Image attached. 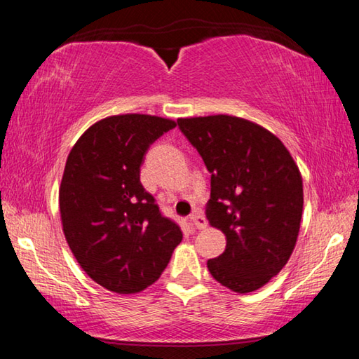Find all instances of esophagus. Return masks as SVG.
<instances>
[{
  "label": "esophagus",
  "mask_w": 359,
  "mask_h": 359,
  "mask_svg": "<svg viewBox=\"0 0 359 359\" xmlns=\"http://www.w3.org/2000/svg\"><path fill=\"white\" fill-rule=\"evenodd\" d=\"M190 223L193 224L196 229H204L208 226V220H205V217L201 214H194L190 217Z\"/></svg>",
  "instance_id": "esophagus-1"
}]
</instances>
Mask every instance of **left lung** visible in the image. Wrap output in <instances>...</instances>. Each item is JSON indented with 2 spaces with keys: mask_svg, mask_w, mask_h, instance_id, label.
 Segmentation results:
<instances>
[{
  "mask_svg": "<svg viewBox=\"0 0 359 359\" xmlns=\"http://www.w3.org/2000/svg\"><path fill=\"white\" fill-rule=\"evenodd\" d=\"M177 123L212 174L205 215L226 236L209 272L236 293L264 287L288 263L299 234V168L280 139L250 120L218 114Z\"/></svg>",
  "mask_w": 359,
  "mask_h": 359,
  "instance_id": "8db88e82",
  "label": "left lung"
}]
</instances>
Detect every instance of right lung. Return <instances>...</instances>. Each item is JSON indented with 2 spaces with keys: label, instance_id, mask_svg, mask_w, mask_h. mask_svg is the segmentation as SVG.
I'll use <instances>...</instances> for the list:
<instances>
[{
  "label": "right lung",
  "instance_id": "1",
  "mask_svg": "<svg viewBox=\"0 0 359 359\" xmlns=\"http://www.w3.org/2000/svg\"><path fill=\"white\" fill-rule=\"evenodd\" d=\"M174 120L111 115L83 133L66 160L58 201L66 242L87 276L118 294L160 278L182 231L141 184L144 155Z\"/></svg>",
  "mask_w": 359,
  "mask_h": 359
}]
</instances>
